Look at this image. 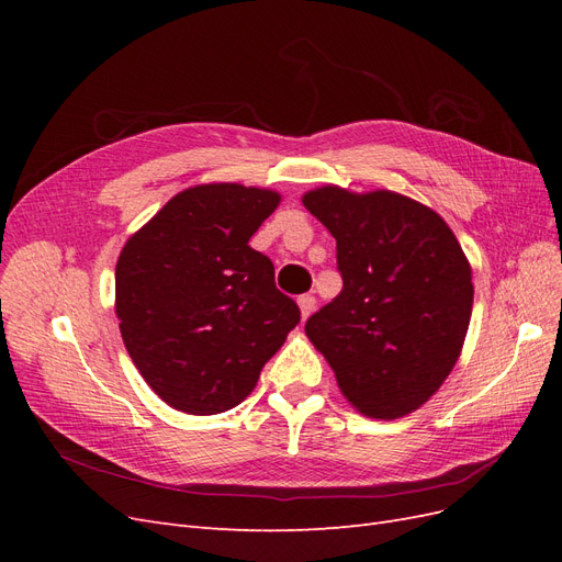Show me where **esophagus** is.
<instances>
[{
  "mask_svg": "<svg viewBox=\"0 0 562 562\" xmlns=\"http://www.w3.org/2000/svg\"><path fill=\"white\" fill-rule=\"evenodd\" d=\"M297 304H300L302 321H307L310 314L316 310V297H314V295H300V297H297Z\"/></svg>",
  "mask_w": 562,
  "mask_h": 562,
  "instance_id": "34e87169",
  "label": "esophagus"
}]
</instances>
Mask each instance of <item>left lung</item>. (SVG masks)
<instances>
[{"label": "left lung", "mask_w": 562, "mask_h": 562, "mask_svg": "<svg viewBox=\"0 0 562 562\" xmlns=\"http://www.w3.org/2000/svg\"><path fill=\"white\" fill-rule=\"evenodd\" d=\"M337 241L342 293L304 333L347 401L394 419L427 403L454 368L469 330L473 283L446 220L396 192L321 187L302 196Z\"/></svg>", "instance_id": "8db88e82"}]
</instances>
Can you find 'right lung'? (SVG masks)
Here are the masks:
<instances>
[{
    "mask_svg": "<svg viewBox=\"0 0 562 562\" xmlns=\"http://www.w3.org/2000/svg\"><path fill=\"white\" fill-rule=\"evenodd\" d=\"M279 201L234 182L190 187L119 255V330L145 382L176 411L239 405L300 323L274 265L248 246Z\"/></svg>",
    "mask_w": 562,
    "mask_h": 562,
    "instance_id": "1",
    "label": "right lung"
}]
</instances>
